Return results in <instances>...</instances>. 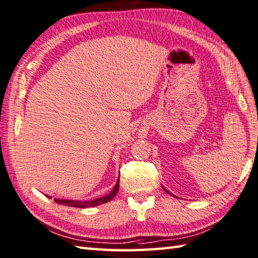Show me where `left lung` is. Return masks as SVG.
<instances>
[{"label":"left lung","instance_id":"obj_1","mask_svg":"<svg viewBox=\"0 0 258 258\" xmlns=\"http://www.w3.org/2000/svg\"><path fill=\"white\" fill-rule=\"evenodd\" d=\"M163 189H164V188H163ZM164 190H165V191H166V192H169V191H168V190H166V189H164ZM169 194H170V192H169ZM171 195H172V194H171Z\"/></svg>","mask_w":258,"mask_h":258}]
</instances>
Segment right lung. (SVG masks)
I'll use <instances>...</instances> for the list:
<instances>
[{"instance_id": "1", "label": "right lung", "mask_w": 258, "mask_h": 258, "mask_svg": "<svg viewBox=\"0 0 258 258\" xmlns=\"http://www.w3.org/2000/svg\"><path fill=\"white\" fill-rule=\"evenodd\" d=\"M117 190H119V180H117L116 184L113 188V190L107 194V195L103 196V197H99L97 200H94V201H90V202H80V201H66V200H56V198H54V202L57 203V204L60 205H66V206H72V207H78V209H86V207H94V206H98L101 204H104V203H107L110 202L113 197H114ZM49 197V196H48ZM52 198V197H49Z\"/></svg>"}]
</instances>
